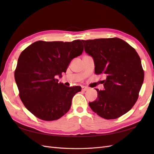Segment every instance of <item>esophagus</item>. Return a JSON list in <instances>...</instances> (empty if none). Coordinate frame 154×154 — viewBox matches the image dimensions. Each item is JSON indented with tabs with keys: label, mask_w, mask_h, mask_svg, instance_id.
<instances>
[{
	"label": "esophagus",
	"mask_w": 154,
	"mask_h": 154,
	"mask_svg": "<svg viewBox=\"0 0 154 154\" xmlns=\"http://www.w3.org/2000/svg\"><path fill=\"white\" fill-rule=\"evenodd\" d=\"M87 90H88V87H82V91H87Z\"/></svg>",
	"instance_id": "esophagus-1"
}]
</instances>
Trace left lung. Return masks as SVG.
<instances>
[{"instance_id": "obj_1", "label": "left lung", "mask_w": 154, "mask_h": 154, "mask_svg": "<svg viewBox=\"0 0 154 154\" xmlns=\"http://www.w3.org/2000/svg\"><path fill=\"white\" fill-rule=\"evenodd\" d=\"M85 51L94 58L96 74H103L104 91L90 102L91 109L106 119L118 118L137 101L144 80V71L136 51L118 38L82 40Z\"/></svg>"}]
</instances>
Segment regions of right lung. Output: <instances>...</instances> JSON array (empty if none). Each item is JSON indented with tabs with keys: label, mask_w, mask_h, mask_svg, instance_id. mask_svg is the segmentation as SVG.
Returning a JSON list of instances; mask_svg holds the SVG:
<instances>
[{
	"label": "right lung",
	"mask_w": 154,
	"mask_h": 154,
	"mask_svg": "<svg viewBox=\"0 0 154 154\" xmlns=\"http://www.w3.org/2000/svg\"><path fill=\"white\" fill-rule=\"evenodd\" d=\"M83 51L80 40H40L21 53L15 71V82L23 104L36 118L50 122L69 110L73 96L82 88L65 86L55 76L66 72L72 59Z\"/></svg>",
	"instance_id": "right-lung-1"
}]
</instances>
